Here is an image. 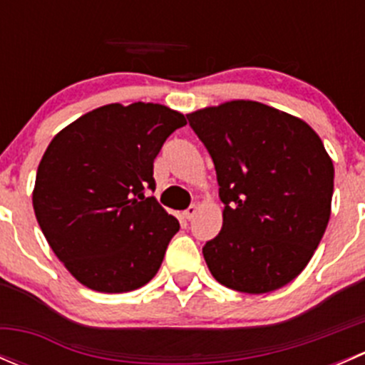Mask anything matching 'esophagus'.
I'll return each instance as SVG.
<instances>
[{
    "mask_svg": "<svg viewBox=\"0 0 365 365\" xmlns=\"http://www.w3.org/2000/svg\"><path fill=\"white\" fill-rule=\"evenodd\" d=\"M196 212H197V206H196V205H190L189 208H187L185 212H183V219L190 220L194 215H196Z\"/></svg>",
    "mask_w": 365,
    "mask_h": 365,
    "instance_id": "34e87169",
    "label": "esophagus"
}]
</instances>
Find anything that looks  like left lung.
Returning <instances> with one entry per match:
<instances>
[{
    "label": "left lung",
    "mask_w": 365,
    "mask_h": 365,
    "mask_svg": "<svg viewBox=\"0 0 365 365\" xmlns=\"http://www.w3.org/2000/svg\"><path fill=\"white\" fill-rule=\"evenodd\" d=\"M212 157L222 230L206 242L208 270L226 288L261 295L307 267L330 219L334 164L300 118L254 101L187 114Z\"/></svg>",
    "instance_id": "1"
}]
</instances>
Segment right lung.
I'll use <instances>...</instances> for the list:
<instances>
[{
	"label": "right lung",
	"mask_w": 365,
	"mask_h": 365,
	"mask_svg": "<svg viewBox=\"0 0 365 365\" xmlns=\"http://www.w3.org/2000/svg\"><path fill=\"white\" fill-rule=\"evenodd\" d=\"M187 125L152 102L83 114L47 146L33 189L36 220L58 259L86 288L125 293L159 272L180 222L146 189L165 139Z\"/></svg>",
	"instance_id": "obj_1"
}]
</instances>
